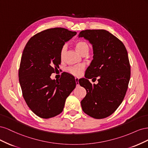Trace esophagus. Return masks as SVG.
<instances>
[{
    "instance_id": "esophagus-1",
    "label": "esophagus",
    "mask_w": 148,
    "mask_h": 148,
    "mask_svg": "<svg viewBox=\"0 0 148 148\" xmlns=\"http://www.w3.org/2000/svg\"><path fill=\"white\" fill-rule=\"evenodd\" d=\"M75 82L77 86H79V83H78V78H75Z\"/></svg>"
}]
</instances>
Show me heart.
I'll use <instances>...</instances> for the list:
<instances>
[{"mask_svg":"<svg viewBox=\"0 0 148 148\" xmlns=\"http://www.w3.org/2000/svg\"><path fill=\"white\" fill-rule=\"evenodd\" d=\"M75 46L76 49L78 51V52L82 56L86 55L89 50V47L88 44L86 41H78L77 42H76L75 44ZM65 51H66V47L65 46L62 47L60 51L61 59H63ZM84 69V66L82 65H79L70 66L67 69V70H68V71L71 75L75 76V77H79V76L82 74Z\"/></svg>","mask_w":148,"mask_h":148,"instance_id":"heart-1","label":"heart"}]
</instances>
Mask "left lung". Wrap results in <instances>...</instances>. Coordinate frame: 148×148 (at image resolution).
Segmentation results:
<instances>
[{"instance_id": "1", "label": "left lung", "mask_w": 148, "mask_h": 148, "mask_svg": "<svg viewBox=\"0 0 148 148\" xmlns=\"http://www.w3.org/2000/svg\"><path fill=\"white\" fill-rule=\"evenodd\" d=\"M78 36L92 44L94 53L86 78L79 79L86 90L82 109L92 118L104 119L117 110L126 95L131 73L127 51L120 39L104 29L83 30ZM96 77L97 85L87 79Z\"/></svg>"}]
</instances>
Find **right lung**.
I'll return each mask as SVG.
<instances>
[{
  "label": "right lung",
  "instance_id": "add662e5",
  "mask_svg": "<svg viewBox=\"0 0 148 148\" xmlns=\"http://www.w3.org/2000/svg\"><path fill=\"white\" fill-rule=\"evenodd\" d=\"M76 34L64 28L44 30L30 38L23 51L19 82L26 103L39 117L49 119L60 114L76 86L75 78L67 73H62L59 80L50 77L60 64L65 42Z\"/></svg>",
  "mask_w": 148,
  "mask_h": 148
}]
</instances>
